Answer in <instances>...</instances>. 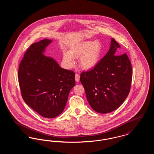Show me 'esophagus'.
I'll return each mask as SVG.
<instances>
[{
  "label": "esophagus",
  "instance_id": "obj_1",
  "mask_svg": "<svg viewBox=\"0 0 154 154\" xmlns=\"http://www.w3.org/2000/svg\"><path fill=\"white\" fill-rule=\"evenodd\" d=\"M75 80L77 82H79L80 81V75L79 74H75Z\"/></svg>",
  "mask_w": 154,
  "mask_h": 154
}]
</instances>
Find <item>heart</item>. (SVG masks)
Segmentation results:
<instances>
[{
    "instance_id": "b5f03b06",
    "label": "heart",
    "mask_w": 154,
    "mask_h": 154,
    "mask_svg": "<svg viewBox=\"0 0 154 154\" xmlns=\"http://www.w3.org/2000/svg\"><path fill=\"white\" fill-rule=\"evenodd\" d=\"M102 52V45L97 41L85 42L73 47L63 54L66 65L72 67L74 64L73 58H79V65L83 69H91L98 63Z\"/></svg>"
}]
</instances>
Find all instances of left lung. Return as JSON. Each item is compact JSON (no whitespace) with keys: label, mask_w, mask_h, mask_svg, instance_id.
<instances>
[{"label":"left lung","mask_w":154,"mask_h":154,"mask_svg":"<svg viewBox=\"0 0 154 154\" xmlns=\"http://www.w3.org/2000/svg\"><path fill=\"white\" fill-rule=\"evenodd\" d=\"M120 48L112 38L107 54L94 68L81 73L88 103L97 112L106 114L116 110L130 92L132 65L126 53L117 55Z\"/></svg>","instance_id":"left-lung-1"}]
</instances>
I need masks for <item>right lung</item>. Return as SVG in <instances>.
<instances>
[{"label": "right lung", "mask_w": 154, "mask_h": 154, "mask_svg": "<svg viewBox=\"0 0 154 154\" xmlns=\"http://www.w3.org/2000/svg\"><path fill=\"white\" fill-rule=\"evenodd\" d=\"M51 40L44 38L30 45L19 66L18 76L22 98L44 117L52 118L64 110L75 84V73L62 69L43 54Z\"/></svg>", "instance_id": "right-lung-1"}]
</instances>
